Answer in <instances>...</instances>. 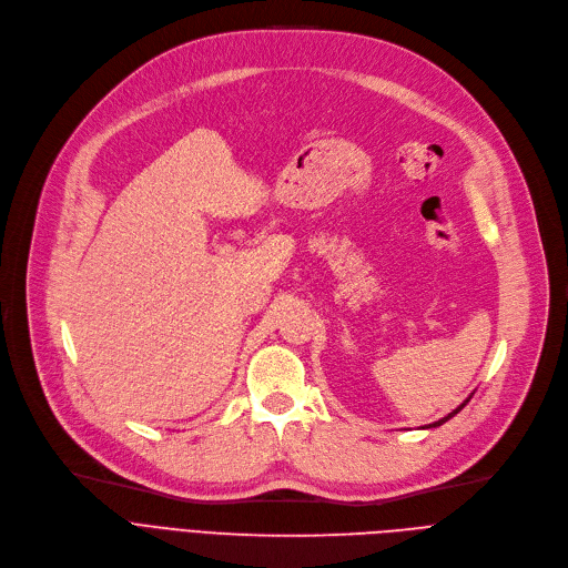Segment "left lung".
<instances>
[{"label":"left lung","instance_id":"8db88e82","mask_svg":"<svg viewBox=\"0 0 568 568\" xmlns=\"http://www.w3.org/2000/svg\"><path fill=\"white\" fill-rule=\"evenodd\" d=\"M470 398H473V396H468V398H465V402H463V404H460V406H458V408H456V410H452V413H449V415H447V417H443V419H438V422H433V424H428V426H424V428H436V426H440V424H445V422H447V419H452V417H454V415H456V413H460V410H463V408H465V404H468V402H470Z\"/></svg>","mask_w":568,"mask_h":568}]
</instances>
